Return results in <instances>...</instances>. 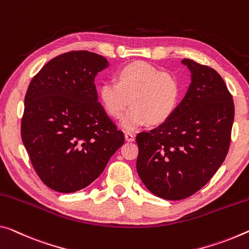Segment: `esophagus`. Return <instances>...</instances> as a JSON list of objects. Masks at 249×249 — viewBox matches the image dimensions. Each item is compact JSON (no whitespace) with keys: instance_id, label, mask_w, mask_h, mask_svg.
<instances>
[{"instance_id":"1","label":"esophagus","mask_w":249,"mask_h":249,"mask_svg":"<svg viewBox=\"0 0 249 249\" xmlns=\"http://www.w3.org/2000/svg\"><path fill=\"white\" fill-rule=\"evenodd\" d=\"M124 138H125V140L130 141V142H131V141H135V135H133L132 132L125 131L124 132Z\"/></svg>"}]
</instances>
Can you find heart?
Instances as JSON below:
<instances>
[{"instance_id":"heart-1","label":"heart","mask_w":249,"mask_h":249,"mask_svg":"<svg viewBox=\"0 0 249 249\" xmlns=\"http://www.w3.org/2000/svg\"><path fill=\"white\" fill-rule=\"evenodd\" d=\"M181 88L176 75L146 62L121 68L116 81L103 82L99 94L112 118H120L129 105L122 125L132 130L150 122L158 124L169 119L180 100Z\"/></svg>"}]
</instances>
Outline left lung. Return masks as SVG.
<instances>
[{
    "mask_svg": "<svg viewBox=\"0 0 249 249\" xmlns=\"http://www.w3.org/2000/svg\"><path fill=\"white\" fill-rule=\"evenodd\" d=\"M191 83L169 119L136 137L137 173L148 190L181 200L200 190L216 174L231 146L235 117L226 83L208 66L183 59Z\"/></svg>",
    "mask_w": 249,
    "mask_h": 249,
    "instance_id": "8db88e82",
    "label": "left lung"
}]
</instances>
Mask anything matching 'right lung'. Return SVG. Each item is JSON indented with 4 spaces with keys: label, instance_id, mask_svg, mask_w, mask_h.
Wrapping results in <instances>:
<instances>
[{
    "label": "right lung",
    "instance_id": "1",
    "mask_svg": "<svg viewBox=\"0 0 249 249\" xmlns=\"http://www.w3.org/2000/svg\"><path fill=\"white\" fill-rule=\"evenodd\" d=\"M107 67L97 53H63L33 76L26 91L23 144L39 178L59 193L89 186L124 142L98 101L94 78Z\"/></svg>",
    "mask_w": 249,
    "mask_h": 249
}]
</instances>
